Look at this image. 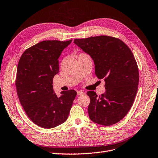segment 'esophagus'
I'll return each mask as SVG.
<instances>
[{"label":"esophagus","mask_w":158,"mask_h":158,"mask_svg":"<svg viewBox=\"0 0 158 158\" xmlns=\"http://www.w3.org/2000/svg\"><path fill=\"white\" fill-rule=\"evenodd\" d=\"M85 93L83 91H77V94L78 95H83V94H84Z\"/></svg>","instance_id":"34e87169"}]
</instances>
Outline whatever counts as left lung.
I'll return each instance as SVG.
<instances>
[{
	"label": "left lung",
	"instance_id": "left-lung-1",
	"mask_svg": "<svg viewBox=\"0 0 158 158\" xmlns=\"http://www.w3.org/2000/svg\"><path fill=\"white\" fill-rule=\"evenodd\" d=\"M74 43L91 56L95 75L105 81V94L87 92L89 118L105 126L118 123L131 109L138 89L139 69L131 50L121 40L109 36L75 39Z\"/></svg>",
	"mask_w": 158,
	"mask_h": 158
}]
</instances>
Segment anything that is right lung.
<instances>
[{"label":"right lung","mask_w":158,"mask_h":158,"mask_svg":"<svg viewBox=\"0 0 158 158\" xmlns=\"http://www.w3.org/2000/svg\"><path fill=\"white\" fill-rule=\"evenodd\" d=\"M72 40H44L30 47L21 56L15 86L19 100L31 120L50 129L67 119L77 91H61L58 97L53 89V78L59 73V57Z\"/></svg>","instance_id":"add662e5"}]
</instances>
